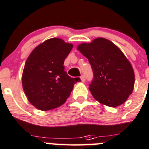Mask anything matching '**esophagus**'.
<instances>
[{"mask_svg": "<svg viewBox=\"0 0 149 149\" xmlns=\"http://www.w3.org/2000/svg\"><path fill=\"white\" fill-rule=\"evenodd\" d=\"M81 80L82 82H84L86 81V79H85L84 76H81Z\"/></svg>", "mask_w": 149, "mask_h": 149, "instance_id": "esophagus-1", "label": "esophagus"}]
</instances>
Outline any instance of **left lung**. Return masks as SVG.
<instances>
[{
    "mask_svg": "<svg viewBox=\"0 0 149 149\" xmlns=\"http://www.w3.org/2000/svg\"><path fill=\"white\" fill-rule=\"evenodd\" d=\"M77 49L92 66L94 77L89 89L94 98L109 107L123 104L135 84L133 68L123 52L103 38L80 44Z\"/></svg>",
    "mask_w": 149,
    "mask_h": 149,
    "instance_id": "obj_1",
    "label": "left lung"
}]
</instances>
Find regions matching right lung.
<instances>
[{"label":"right lung","instance_id":"right-lung-1","mask_svg":"<svg viewBox=\"0 0 149 149\" xmlns=\"http://www.w3.org/2000/svg\"><path fill=\"white\" fill-rule=\"evenodd\" d=\"M73 48L60 38H50L29 55L22 73V86L29 102L41 111L63 105L73 85L80 81L65 71L64 61Z\"/></svg>","mask_w":149,"mask_h":149}]
</instances>
